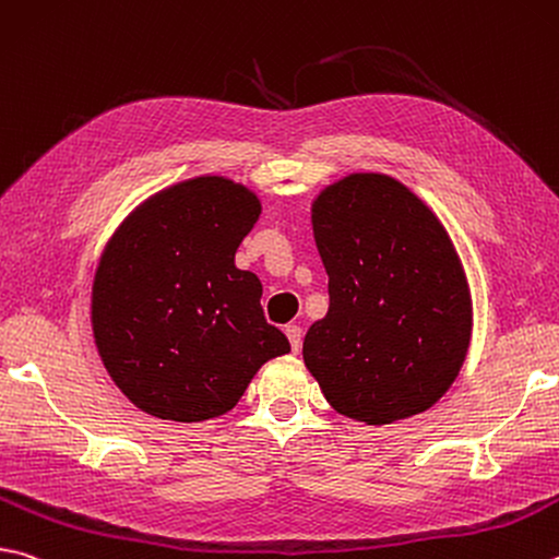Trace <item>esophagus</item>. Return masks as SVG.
Segmentation results:
<instances>
[{
  "mask_svg": "<svg viewBox=\"0 0 559 559\" xmlns=\"http://www.w3.org/2000/svg\"><path fill=\"white\" fill-rule=\"evenodd\" d=\"M286 334H288L290 349L298 354V352H300V344H302V330H300V324H288V328H286Z\"/></svg>",
  "mask_w": 559,
  "mask_h": 559,
  "instance_id": "esophagus-1",
  "label": "esophagus"
}]
</instances>
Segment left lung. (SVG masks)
Instances as JSON below:
<instances>
[{"mask_svg":"<svg viewBox=\"0 0 559 559\" xmlns=\"http://www.w3.org/2000/svg\"><path fill=\"white\" fill-rule=\"evenodd\" d=\"M330 310L302 359L334 411L385 425L428 411L469 347L472 302L440 219L399 180L354 174L312 205Z\"/></svg>","mask_w":559,"mask_h":559,"instance_id":"1","label":"left lung"}]
</instances>
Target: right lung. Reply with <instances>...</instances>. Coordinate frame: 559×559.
Masks as SVG:
<instances>
[{"mask_svg":"<svg viewBox=\"0 0 559 559\" xmlns=\"http://www.w3.org/2000/svg\"><path fill=\"white\" fill-rule=\"evenodd\" d=\"M261 205L227 178L178 182L117 229L93 286V332L127 399L160 420L231 411L263 361L290 352L235 253Z\"/></svg>","mask_w":559,"mask_h":559,"instance_id":"1","label":"right lung"}]
</instances>
